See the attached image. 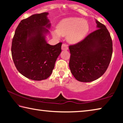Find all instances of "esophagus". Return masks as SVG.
<instances>
[{"label": "esophagus", "mask_w": 123, "mask_h": 123, "mask_svg": "<svg viewBox=\"0 0 123 123\" xmlns=\"http://www.w3.org/2000/svg\"><path fill=\"white\" fill-rule=\"evenodd\" d=\"M62 50H67L68 49V47L67 44H66V43H63L62 45Z\"/></svg>", "instance_id": "34e87169"}]
</instances>
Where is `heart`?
Segmentation results:
<instances>
[{"label": "heart", "instance_id": "obj_1", "mask_svg": "<svg viewBox=\"0 0 123 123\" xmlns=\"http://www.w3.org/2000/svg\"><path fill=\"white\" fill-rule=\"evenodd\" d=\"M89 30V25L86 20L79 17H68L61 20L57 24L54 36H67L71 43H78L84 38Z\"/></svg>", "mask_w": 123, "mask_h": 123}]
</instances>
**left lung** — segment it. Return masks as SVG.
Masks as SVG:
<instances>
[{"instance_id": "left-lung-1", "label": "left lung", "mask_w": 123, "mask_h": 123, "mask_svg": "<svg viewBox=\"0 0 123 123\" xmlns=\"http://www.w3.org/2000/svg\"><path fill=\"white\" fill-rule=\"evenodd\" d=\"M96 23L97 30L69 47L70 70L79 81L97 80L105 73L111 61L113 47L110 32L97 20Z\"/></svg>"}]
</instances>
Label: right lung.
I'll return each mask as SVG.
<instances>
[{"label": "right lung", "mask_w": 123, "mask_h": 123, "mask_svg": "<svg viewBox=\"0 0 123 123\" xmlns=\"http://www.w3.org/2000/svg\"><path fill=\"white\" fill-rule=\"evenodd\" d=\"M48 12L35 14L22 20L12 39L11 54L17 69L35 81L47 79L61 52V42L51 45L45 41L50 23Z\"/></svg>", "instance_id": "add662e5"}]
</instances>
